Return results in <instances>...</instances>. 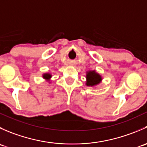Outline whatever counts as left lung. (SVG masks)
<instances>
[{
    "instance_id": "left-lung-1",
    "label": "left lung",
    "mask_w": 147,
    "mask_h": 147,
    "mask_svg": "<svg viewBox=\"0 0 147 147\" xmlns=\"http://www.w3.org/2000/svg\"><path fill=\"white\" fill-rule=\"evenodd\" d=\"M86 79H87L86 84L87 86H90V87H93V86L100 84L101 82L102 78L100 74L96 72L94 70H91L87 72Z\"/></svg>"
}]
</instances>
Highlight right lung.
I'll return each instance as SVG.
<instances>
[{
	"label": "right lung",
	"instance_id": "right-lung-1",
	"mask_svg": "<svg viewBox=\"0 0 147 147\" xmlns=\"http://www.w3.org/2000/svg\"><path fill=\"white\" fill-rule=\"evenodd\" d=\"M42 78H43L44 79H45L46 80L49 81L50 80V78H52V75L50 73H45L42 75Z\"/></svg>",
	"mask_w": 147,
	"mask_h": 147
}]
</instances>
